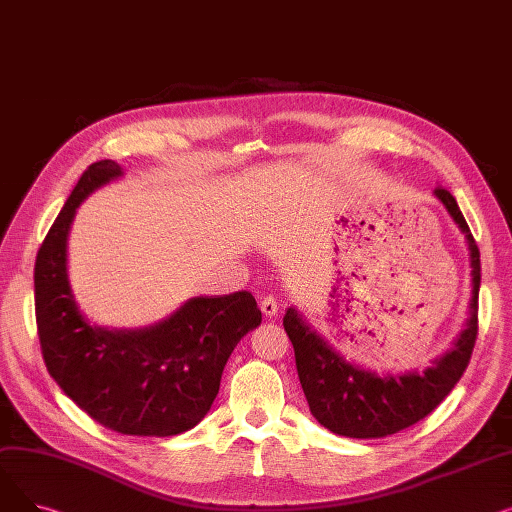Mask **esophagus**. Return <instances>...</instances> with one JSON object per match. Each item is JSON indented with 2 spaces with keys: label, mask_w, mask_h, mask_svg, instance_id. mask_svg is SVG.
Segmentation results:
<instances>
[{
  "label": "esophagus",
  "mask_w": 512,
  "mask_h": 512,
  "mask_svg": "<svg viewBox=\"0 0 512 512\" xmlns=\"http://www.w3.org/2000/svg\"><path fill=\"white\" fill-rule=\"evenodd\" d=\"M259 307H261L265 317H276L278 315V301H276V297H272V294H267V297H263Z\"/></svg>",
  "instance_id": "1"
}]
</instances>
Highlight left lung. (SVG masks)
<instances>
[{
  "label": "left lung",
  "instance_id": "1",
  "mask_svg": "<svg viewBox=\"0 0 512 512\" xmlns=\"http://www.w3.org/2000/svg\"><path fill=\"white\" fill-rule=\"evenodd\" d=\"M436 197L467 236L473 299L465 332L456 340L452 351L442 359H436L432 367L407 375L380 378L371 371L346 363L294 309H288L284 315V330L294 348L299 380L311 415L338 436L361 440L384 438L421 421L450 394L471 361L477 340V299L481 280L479 249L456 199L442 186L436 188Z\"/></svg>",
  "mask_w": 512,
  "mask_h": 512
}]
</instances>
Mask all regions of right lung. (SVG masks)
Here are the masks:
<instances>
[{
  "label": "right lung",
  "mask_w": 512,
  "mask_h": 512,
  "mask_svg": "<svg viewBox=\"0 0 512 512\" xmlns=\"http://www.w3.org/2000/svg\"><path fill=\"white\" fill-rule=\"evenodd\" d=\"M120 174L112 159L91 164L49 228L35 261L37 334L49 375L91 419L118 434L166 438L211 409L230 353L261 311L240 290L188 301L147 330L89 326L68 286L66 236L80 201Z\"/></svg>",
  "instance_id": "obj_1"
}]
</instances>
